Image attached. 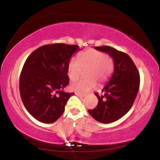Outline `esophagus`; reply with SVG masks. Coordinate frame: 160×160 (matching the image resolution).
Listing matches in <instances>:
<instances>
[{"instance_id": "obj_1", "label": "esophagus", "mask_w": 160, "mask_h": 160, "mask_svg": "<svg viewBox=\"0 0 160 160\" xmlns=\"http://www.w3.org/2000/svg\"><path fill=\"white\" fill-rule=\"evenodd\" d=\"M75 95H78V97H80V98H83V97H85V95L80 94V93H79V92H75Z\"/></svg>"}]
</instances>
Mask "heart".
Listing matches in <instances>:
<instances>
[{"label": "heart", "mask_w": 160, "mask_h": 160, "mask_svg": "<svg viewBox=\"0 0 160 160\" xmlns=\"http://www.w3.org/2000/svg\"><path fill=\"white\" fill-rule=\"evenodd\" d=\"M87 78L78 80L70 84V89L79 93H86L92 89L96 83L104 82L113 70V62L101 52L88 49L81 53L78 59L72 57L68 65V75L73 81L83 75Z\"/></svg>", "instance_id": "1"}]
</instances>
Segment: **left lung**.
<instances>
[{
	"instance_id": "left-lung-1",
	"label": "left lung",
	"mask_w": 160,
	"mask_h": 160,
	"mask_svg": "<svg viewBox=\"0 0 160 160\" xmlns=\"http://www.w3.org/2000/svg\"><path fill=\"white\" fill-rule=\"evenodd\" d=\"M107 53L113 60L114 70L102 95L95 93L98 103L88 113L98 122L109 123L122 118L133 106L140 84L139 73L127 54L108 46L95 47Z\"/></svg>"
}]
</instances>
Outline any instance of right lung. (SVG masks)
I'll return each mask as SVG.
<instances>
[{"instance_id": "1", "label": "right lung", "mask_w": 160, "mask_h": 160, "mask_svg": "<svg viewBox=\"0 0 160 160\" xmlns=\"http://www.w3.org/2000/svg\"><path fill=\"white\" fill-rule=\"evenodd\" d=\"M80 50L78 45L47 44L28 57L19 90L25 108L37 121L51 123L62 115L68 99L75 94L63 90L69 84L68 65L72 54Z\"/></svg>"}]
</instances>
